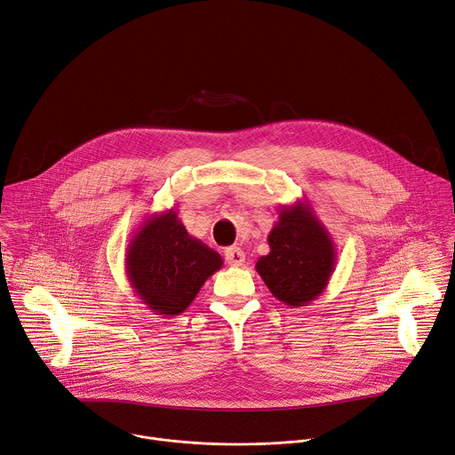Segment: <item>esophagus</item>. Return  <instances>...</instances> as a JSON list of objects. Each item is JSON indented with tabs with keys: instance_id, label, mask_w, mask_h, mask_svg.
<instances>
[{
	"instance_id": "1",
	"label": "esophagus",
	"mask_w": 455,
	"mask_h": 455,
	"mask_svg": "<svg viewBox=\"0 0 455 455\" xmlns=\"http://www.w3.org/2000/svg\"><path fill=\"white\" fill-rule=\"evenodd\" d=\"M225 259H227V263L232 267H243L244 251L239 246H228L225 250Z\"/></svg>"
}]
</instances>
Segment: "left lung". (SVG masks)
<instances>
[{
	"mask_svg": "<svg viewBox=\"0 0 455 455\" xmlns=\"http://www.w3.org/2000/svg\"><path fill=\"white\" fill-rule=\"evenodd\" d=\"M270 253L255 263L272 295L286 306H307L328 288L337 267L335 243L307 200L284 205L268 234Z\"/></svg>",
	"mask_w": 455,
	"mask_h": 455,
	"instance_id": "8db88e82",
	"label": "left lung"
}]
</instances>
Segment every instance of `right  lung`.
<instances>
[{
    "label": "right lung",
    "mask_w": 455,
    "mask_h": 455,
    "mask_svg": "<svg viewBox=\"0 0 455 455\" xmlns=\"http://www.w3.org/2000/svg\"><path fill=\"white\" fill-rule=\"evenodd\" d=\"M223 267L221 255L192 237L174 209L146 218L125 250V275L155 315L174 316Z\"/></svg>",
    "instance_id": "right-lung-1"
}]
</instances>
